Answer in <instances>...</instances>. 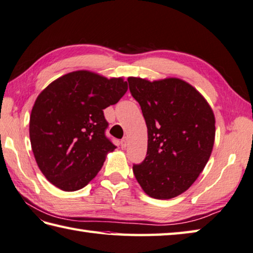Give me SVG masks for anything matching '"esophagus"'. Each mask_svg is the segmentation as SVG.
Masks as SVG:
<instances>
[{
  "instance_id": "34e87169",
  "label": "esophagus",
  "mask_w": 253,
  "mask_h": 253,
  "mask_svg": "<svg viewBox=\"0 0 253 253\" xmlns=\"http://www.w3.org/2000/svg\"><path fill=\"white\" fill-rule=\"evenodd\" d=\"M121 146H122V148H126V146H127V137H124L123 139L121 140Z\"/></svg>"
}]
</instances>
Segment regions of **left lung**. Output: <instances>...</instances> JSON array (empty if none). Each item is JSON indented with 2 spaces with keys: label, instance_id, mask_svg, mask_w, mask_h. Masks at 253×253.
I'll return each mask as SVG.
<instances>
[{
  "label": "left lung",
  "instance_id": "left-lung-1",
  "mask_svg": "<svg viewBox=\"0 0 253 253\" xmlns=\"http://www.w3.org/2000/svg\"><path fill=\"white\" fill-rule=\"evenodd\" d=\"M148 128L147 156L132 167L147 195L170 200L190 189L204 170L215 141V115L205 97L179 78L129 77Z\"/></svg>",
  "mask_w": 253,
  "mask_h": 253
}]
</instances>
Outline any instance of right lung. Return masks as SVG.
Wrapping results in <instances>:
<instances>
[{"label": "right lung", "instance_id": "add662e5", "mask_svg": "<svg viewBox=\"0 0 253 253\" xmlns=\"http://www.w3.org/2000/svg\"><path fill=\"white\" fill-rule=\"evenodd\" d=\"M124 78L69 72L39 93L29 120L35 160L44 177L66 192L87 185L115 146L105 137L103 110L126 93Z\"/></svg>", "mask_w": 253, "mask_h": 253}]
</instances>
